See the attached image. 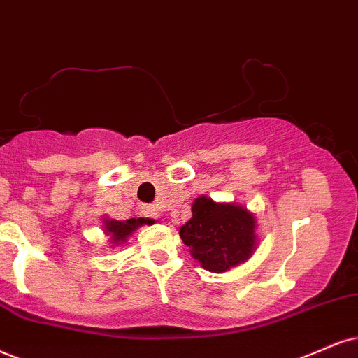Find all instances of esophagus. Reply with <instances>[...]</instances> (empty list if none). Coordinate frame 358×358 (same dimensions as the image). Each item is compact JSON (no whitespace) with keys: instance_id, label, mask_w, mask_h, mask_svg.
<instances>
[{"instance_id":"1","label":"esophagus","mask_w":358,"mask_h":358,"mask_svg":"<svg viewBox=\"0 0 358 358\" xmlns=\"http://www.w3.org/2000/svg\"><path fill=\"white\" fill-rule=\"evenodd\" d=\"M144 214L145 217H152V219L161 217V210H159L157 207H144Z\"/></svg>"}]
</instances>
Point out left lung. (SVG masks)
Returning <instances> with one entry per match:
<instances>
[{
    "mask_svg": "<svg viewBox=\"0 0 358 358\" xmlns=\"http://www.w3.org/2000/svg\"><path fill=\"white\" fill-rule=\"evenodd\" d=\"M191 210L179 236L206 271L222 273L252 257L259 245L257 219L247 207L199 196Z\"/></svg>",
    "mask_w": 358,
    "mask_h": 358,
    "instance_id": "1",
    "label": "left lung"
}]
</instances>
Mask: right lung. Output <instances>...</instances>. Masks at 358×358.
I'll return each mask as SVG.
<instances>
[{"mask_svg": "<svg viewBox=\"0 0 358 358\" xmlns=\"http://www.w3.org/2000/svg\"><path fill=\"white\" fill-rule=\"evenodd\" d=\"M151 222V219H127V220H116L103 215V232L109 237V244L113 247L122 245L127 241V237L132 236L136 229H139L144 224Z\"/></svg>", "mask_w": 358, "mask_h": 358, "instance_id": "obj_1", "label": "right lung"}]
</instances>
